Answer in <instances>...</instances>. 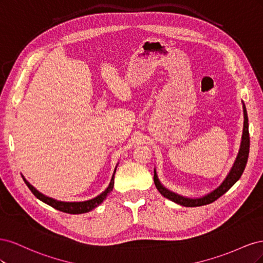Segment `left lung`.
I'll use <instances>...</instances> for the list:
<instances>
[{
  "mask_svg": "<svg viewBox=\"0 0 263 263\" xmlns=\"http://www.w3.org/2000/svg\"><path fill=\"white\" fill-rule=\"evenodd\" d=\"M242 107H243V130H242V137H241V144H240V149L239 153H238V156L235 160V163L233 165L232 170L229 171L228 176L226 179L222 181L221 184L215 189L213 192L209 193L208 195H205L200 198H190L179 195L177 193L172 192V191L168 190L164 187L160 181L158 179V176L155 170V176H154V181H155V185L158 189L159 192H160L164 197L169 198L170 201L180 204L182 206H186V208H196V206H202V205H208L213 202H215L219 198L222 194H225L227 191L232 187L235 183L240 179L242 176L243 170L246 168L247 161H248V156H249V148H250V137H249V124H248V115H247V109L246 106L242 102Z\"/></svg>",
  "mask_w": 263,
  "mask_h": 263,
  "instance_id": "1",
  "label": "left lung"
}]
</instances>
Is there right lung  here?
Instances as JSON below:
<instances>
[{
  "label": "right lung",
  "mask_w": 263,
  "mask_h": 263,
  "mask_svg": "<svg viewBox=\"0 0 263 263\" xmlns=\"http://www.w3.org/2000/svg\"><path fill=\"white\" fill-rule=\"evenodd\" d=\"M115 172H116V168H115V171L113 173L112 180H110L109 184H108L107 189L104 191V192H102L97 197L92 198V200L84 201V202H61V201H57V200H54V198H51L49 196L44 195L43 193L39 192V191H37L33 185H31L30 183L25 178H24L23 176H22V178H23L24 182L26 183V185L28 186V189L31 191V193H33L38 198V200L43 201L44 203L50 205L51 208L58 210L60 212H63V213H68V214H83V213H87V212L92 211L95 208H98V206L103 201L105 200L107 194L110 192V191H113Z\"/></svg>",
  "instance_id": "add662e5"
}]
</instances>
